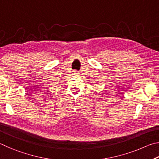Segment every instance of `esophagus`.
<instances>
[{
	"mask_svg": "<svg viewBox=\"0 0 159 159\" xmlns=\"http://www.w3.org/2000/svg\"><path fill=\"white\" fill-rule=\"evenodd\" d=\"M73 74L75 75V76H79V73L77 71H74Z\"/></svg>",
	"mask_w": 159,
	"mask_h": 159,
	"instance_id": "1",
	"label": "esophagus"
}]
</instances>
